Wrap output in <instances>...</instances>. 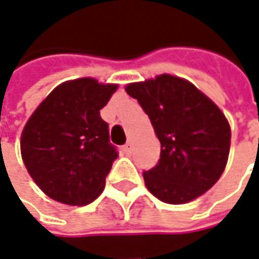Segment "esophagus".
<instances>
[{
    "instance_id": "esophagus-1",
    "label": "esophagus",
    "mask_w": 259,
    "mask_h": 259,
    "mask_svg": "<svg viewBox=\"0 0 259 259\" xmlns=\"http://www.w3.org/2000/svg\"><path fill=\"white\" fill-rule=\"evenodd\" d=\"M123 152H124V154H127V156L132 153V143L130 142H127V143L123 146Z\"/></svg>"
}]
</instances>
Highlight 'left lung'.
<instances>
[{"label": "left lung", "mask_w": 259, "mask_h": 259, "mask_svg": "<svg viewBox=\"0 0 259 259\" xmlns=\"http://www.w3.org/2000/svg\"><path fill=\"white\" fill-rule=\"evenodd\" d=\"M160 140L159 163L143 171L149 191L168 204L191 201L224 171L231 130L226 116L193 83L160 75L127 85Z\"/></svg>", "instance_id": "1"}]
</instances>
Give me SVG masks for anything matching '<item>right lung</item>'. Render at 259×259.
Instances as JSON below:
<instances>
[{
  "label": "right lung",
  "instance_id": "obj_1",
  "mask_svg": "<svg viewBox=\"0 0 259 259\" xmlns=\"http://www.w3.org/2000/svg\"><path fill=\"white\" fill-rule=\"evenodd\" d=\"M117 86L82 78L65 82L33 112L21 136V154L38 187L69 205L92 203L105 189L119 153L100 117Z\"/></svg>",
  "mask_w": 259,
  "mask_h": 259
}]
</instances>
